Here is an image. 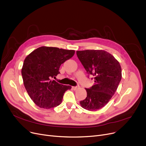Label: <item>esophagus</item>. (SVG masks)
I'll return each instance as SVG.
<instances>
[{
	"label": "esophagus",
	"mask_w": 146,
	"mask_h": 146,
	"mask_svg": "<svg viewBox=\"0 0 146 146\" xmlns=\"http://www.w3.org/2000/svg\"><path fill=\"white\" fill-rule=\"evenodd\" d=\"M72 89H73L74 90H76L79 89V87H78V86H73V87H72Z\"/></svg>",
	"instance_id": "obj_1"
}]
</instances>
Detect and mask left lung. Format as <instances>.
Returning <instances> with one entry per match:
<instances>
[{
	"instance_id": "left-lung-1",
	"label": "left lung",
	"mask_w": 146,
	"mask_h": 146,
	"mask_svg": "<svg viewBox=\"0 0 146 146\" xmlns=\"http://www.w3.org/2000/svg\"><path fill=\"white\" fill-rule=\"evenodd\" d=\"M78 57L89 74L94 76V84L86 88L87 97L80 102L83 108L96 111L104 107L115 93L122 78L119 61L102 50L76 51Z\"/></svg>"
}]
</instances>
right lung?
Listing matches in <instances>:
<instances>
[{
    "label": "right lung",
    "mask_w": 146,
    "mask_h": 146,
    "mask_svg": "<svg viewBox=\"0 0 146 146\" xmlns=\"http://www.w3.org/2000/svg\"><path fill=\"white\" fill-rule=\"evenodd\" d=\"M74 50L41 47L24 60L21 70L23 82L33 101L44 109L52 108L62 102L65 92L70 86L61 85L52 78L60 73L61 64L72 58Z\"/></svg>",
    "instance_id": "1"
}]
</instances>
